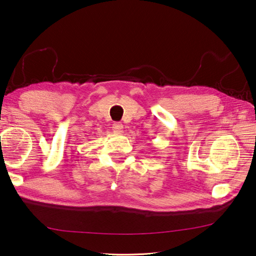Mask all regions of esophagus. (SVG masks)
<instances>
[{
	"label": "esophagus",
	"mask_w": 256,
	"mask_h": 256,
	"mask_svg": "<svg viewBox=\"0 0 256 256\" xmlns=\"http://www.w3.org/2000/svg\"><path fill=\"white\" fill-rule=\"evenodd\" d=\"M112 131L115 133H122L123 132V124L122 123H114L112 124Z\"/></svg>",
	"instance_id": "obj_1"
}]
</instances>
